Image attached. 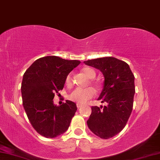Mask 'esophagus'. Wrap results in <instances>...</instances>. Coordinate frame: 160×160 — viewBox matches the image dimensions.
I'll list each match as a JSON object with an SVG mask.
<instances>
[{"mask_svg": "<svg viewBox=\"0 0 160 160\" xmlns=\"http://www.w3.org/2000/svg\"><path fill=\"white\" fill-rule=\"evenodd\" d=\"M76 106H77L78 108H80L81 107H82V104L80 103H76Z\"/></svg>", "mask_w": 160, "mask_h": 160, "instance_id": "1", "label": "esophagus"}]
</instances>
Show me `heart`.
Returning a JSON list of instances; mask_svg holds the SVG:
<instances>
[{
	"mask_svg": "<svg viewBox=\"0 0 160 160\" xmlns=\"http://www.w3.org/2000/svg\"><path fill=\"white\" fill-rule=\"evenodd\" d=\"M82 73L89 78H93L96 76V73L94 69L89 68V67H84L82 69ZM65 82H66L67 87H71V85H72V76H71V73L67 75ZM89 83L90 84L93 85L96 88L99 87V84L97 82H94V81H90ZM94 95H95V91H94L93 88L87 87L85 88V89L76 88L70 94L69 99L71 100L76 102L83 104L87 102L89 99L92 98Z\"/></svg>",
	"mask_w": 160,
	"mask_h": 160,
	"instance_id": "1",
	"label": "heart"
}]
</instances>
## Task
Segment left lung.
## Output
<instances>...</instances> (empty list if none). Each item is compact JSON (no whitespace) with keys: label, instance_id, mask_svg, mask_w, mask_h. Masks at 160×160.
<instances>
[{"label":"left lung","instance_id":"obj_1","mask_svg":"<svg viewBox=\"0 0 160 160\" xmlns=\"http://www.w3.org/2000/svg\"><path fill=\"white\" fill-rule=\"evenodd\" d=\"M84 63L100 70L105 77L98 100L107 106L92 107L87 126L101 138L108 139L119 133L128 122L133 110L135 94L134 75L128 64L113 57L89 60Z\"/></svg>","mask_w":160,"mask_h":160}]
</instances>
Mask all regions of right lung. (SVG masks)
I'll use <instances>...</instances> for the list:
<instances>
[{"instance_id": "1", "label": "right lung", "mask_w": 160, "mask_h": 160, "mask_svg": "<svg viewBox=\"0 0 160 160\" xmlns=\"http://www.w3.org/2000/svg\"><path fill=\"white\" fill-rule=\"evenodd\" d=\"M80 63L46 56L36 60L25 71L21 87L23 106L34 130L45 138L63 134L77 110L73 102L56 106L52 99L63 89L67 75Z\"/></svg>"}]
</instances>
